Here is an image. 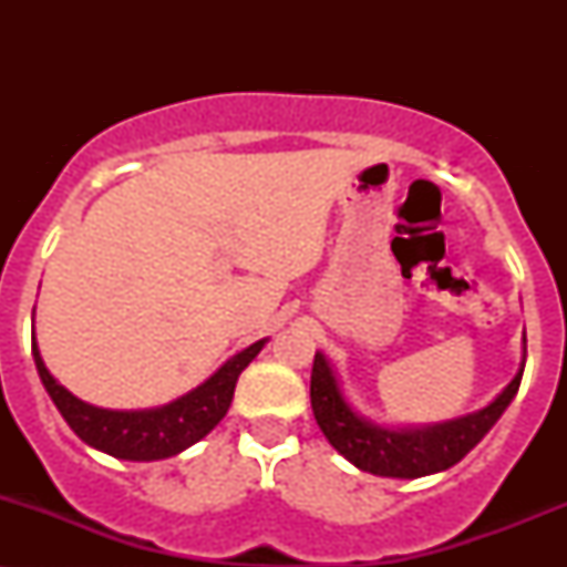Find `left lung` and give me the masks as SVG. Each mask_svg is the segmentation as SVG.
<instances>
[{"mask_svg":"<svg viewBox=\"0 0 567 567\" xmlns=\"http://www.w3.org/2000/svg\"><path fill=\"white\" fill-rule=\"evenodd\" d=\"M523 381V368L491 405L464 419L424 429H383L360 419L343 400L328 360L317 351L311 365V410L322 434L357 470L379 477H424L451 470L491 432Z\"/></svg>","mask_w":567,"mask_h":567,"instance_id":"obj_1","label":"left lung"}]
</instances>
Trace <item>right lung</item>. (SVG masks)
<instances>
[{
  "instance_id": "add662e5",
  "label": "right lung",
  "mask_w": 567,
  "mask_h": 567,
  "mask_svg": "<svg viewBox=\"0 0 567 567\" xmlns=\"http://www.w3.org/2000/svg\"><path fill=\"white\" fill-rule=\"evenodd\" d=\"M264 343L266 341H256L252 347L234 354L216 375H210L194 392L154 410H103L87 405L50 375L42 357H39L37 341H31V354H34L39 379L48 389L50 400L61 410L76 437L93 445L95 451L114 455V458L157 461L186 451L188 445L205 437L210 429H216L231 405L239 373L256 360Z\"/></svg>"
}]
</instances>
